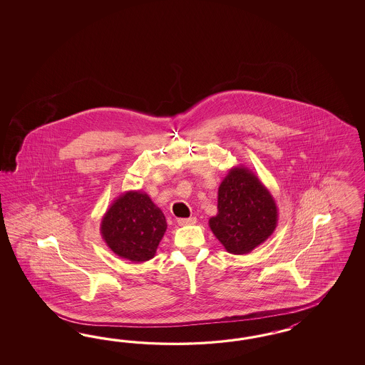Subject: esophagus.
Instances as JSON below:
<instances>
[{
    "label": "esophagus",
    "mask_w": 365,
    "mask_h": 365,
    "mask_svg": "<svg viewBox=\"0 0 365 365\" xmlns=\"http://www.w3.org/2000/svg\"><path fill=\"white\" fill-rule=\"evenodd\" d=\"M195 221H197V218L190 217V218H179L177 222L179 226H186V225H192V223H195Z\"/></svg>",
    "instance_id": "34e87169"
}]
</instances>
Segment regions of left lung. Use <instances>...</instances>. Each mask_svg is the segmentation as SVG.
I'll return each instance as SVG.
<instances>
[{
    "label": "left lung",
    "instance_id": "8db88e82",
    "mask_svg": "<svg viewBox=\"0 0 365 365\" xmlns=\"http://www.w3.org/2000/svg\"><path fill=\"white\" fill-rule=\"evenodd\" d=\"M278 209L265 185L247 167L229 170L218 188V214L209 226L226 252L247 255L276 230Z\"/></svg>",
    "mask_w": 365,
    "mask_h": 365
}]
</instances>
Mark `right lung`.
I'll return each instance as SVG.
<instances>
[{"mask_svg": "<svg viewBox=\"0 0 365 365\" xmlns=\"http://www.w3.org/2000/svg\"><path fill=\"white\" fill-rule=\"evenodd\" d=\"M165 214L142 191H125L103 215L100 232L107 246L120 258L145 262L154 258L166 232Z\"/></svg>", "mask_w": 365, "mask_h": 365, "instance_id": "add662e5", "label": "right lung"}]
</instances>
